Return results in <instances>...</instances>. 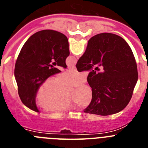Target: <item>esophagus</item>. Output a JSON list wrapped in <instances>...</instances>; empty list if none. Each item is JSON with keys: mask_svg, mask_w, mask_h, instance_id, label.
I'll return each mask as SVG.
<instances>
[{"mask_svg": "<svg viewBox=\"0 0 148 148\" xmlns=\"http://www.w3.org/2000/svg\"><path fill=\"white\" fill-rule=\"evenodd\" d=\"M69 70H76V67H75V66H69Z\"/></svg>", "mask_w": 148, "mask_h": 148, "instance_id": "1", "label": "esophagus"}]
</instances>
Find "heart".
<instances>
[{
    "instance_id": "1",
    "label": "heart",
    "mask_w": 148,
    "mask_h": 148,
    "mask_svg": "<svg viewBox=\"0 0 148 148\" xmlns=\"http://www.w3.org/2000/svg\"><path fill=\"white\" fill-rule=\"evenodd\" d=\"M85 75L75 70L62 74L58 78L49 77L41 83L38 89L35 99L38 105L48 111H63L74 109L77 104L87 107L92 99V90L82 84L67 94L69 86H77L84 82Z\"/></svg>"
}]
</instances>
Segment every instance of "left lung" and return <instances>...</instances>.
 Returning <instances> with one entry per match:
<instances>
[{"label":"left lung","mask_w":148,"mask_h":148,"mask_svg":"<svg viewBox=\"0 0 148 148\" xmlns=\"http://www.w3.org/2000/svg\"><path fill=\"white\" fill-rule=\"evenodd\" d=\"M69 56L68 39L64 34L45 29L30 36L23 44L15 66L18 95L26 107L39 112L35 104L39 86L49 76L61 72L56 65L66 68L65 61Z\"/></svg>","instance_id":"left-lung-1"}]
</instances>
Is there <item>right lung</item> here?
I'll use <instances>...</instances> for the list:
<instances>
[{"instance_id":"right-lung-1","label":"right lung","mask_w":148,"mask_h":148,"mask_svg":"<svg viewBox=\"0 0 148 148\" xmlns=\"http://www.w3.org/2000/svg\"><path fill=\"white\" fill-rule=\"evenodd\" d=\"M91 71L87 82L92 99L84 112L108 116L126 108L138 81V72L131 48L125 39L112 33H100L88 40L87 49L78 59V72Z\"/></svg>"}]
</instances>
